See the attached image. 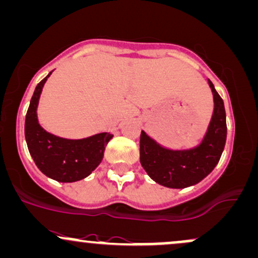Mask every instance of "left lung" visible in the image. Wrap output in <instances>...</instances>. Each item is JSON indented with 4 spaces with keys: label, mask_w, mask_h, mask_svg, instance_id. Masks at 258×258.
Masks as SVG:
<instances>
[{
    "label": "left lung",
    "mask_w": 258,
    "mask_h": 258,
    "mask_svg": "<svg viewBox=\"0 0 258 258\" xmlns=\"http://www.w3.org/2000/svg\"><path fill=\"white\" fill-rule=\"evenodd\" d=\"M214 111L202 143L187 151H171L161 147L144 131L141 132L140 160L155 182L170 188L196 185L216 168L226 141L224 101L211 81Z\"/></svg>",
    "instance_id": "left-lung-1"
}]
</instances>
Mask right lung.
Listing matches in <instances>:
<instances>
[{
    "label": "right lung",
    "mask_w": 258,
    "mask_h": 258,
    "mask_svg": "<svg viewBox=\"0 0 258 258\" xmlns=\"http://www.w3.org/2000/svg\"><path fill=\"white\" fill-rule=\"evenodd\" d=\"M46 76L34 90L25 116V141L30 155L42 174L60 182L87 177L101 163L111 134H98L83 140H66L45 131L38 122L36 107Z\"/></svg>",
    "instance_id": "right-lung-1"
}]
</instances>
